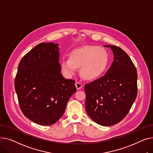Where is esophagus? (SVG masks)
<instances>
[{
	"mask_svg": "<svg viewBox=\"0 0 153 153\" xmlns=\"http://www.w3.org/2000/svg\"><path fill=\"white\" fill-rule=\"evenodd\" d=\"M75 86H76V88L78 90H79V89H80L81 88H82V84L79 83V82H76Z\"/></svg>",
	"mask_w": 153,
	"mask_h": 153,
	"instance_id": "1",
	"label": "esophagus"
}]
</instances>
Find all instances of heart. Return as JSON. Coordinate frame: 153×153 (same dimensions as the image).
I'll return each instance as SVG.
<instances>
[{
	"label": "heart",
	"mask_w": 153,
	"mask_h": 153,
	"mask_svg": "<svg viewBox=\"0 0 153 153\" xmlns=\"http://www.w3.org/2000/svg\"><path fill=\"white\" fill-rule=\"evenodd\" d=\"M110 62L109 53L105 48L96 46H85L71 51L69 58L63 59L61 67L68 76L74 75L80 67V74L88 79L101 77L107 69Z\"/></svg>",
	"instance_id": "1"
}]
</instances>
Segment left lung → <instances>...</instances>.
Segmentation results:
<instances>
[{"instance_id":"left-lung-1","label":"left lung","mask_w":153,"mask_h":153,"mask_svg":"<svg viewBox=\"0 0 153 153\" xmlns=\"http://www.w3.org/2000/svg\"><path fill=\"white\" fill-rule=\"evenodd\" d=\"M114 61L105 75L86 84L85 108L96 123L111 126L127 115L137 96V72L127 53L111 45Z\"/></svg>"}]
</instances>
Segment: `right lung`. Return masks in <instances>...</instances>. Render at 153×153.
<instances>
[{
  "mask_svg": "<svg viewBox=\"0 0 153 153\" xmlns=\"http://www.w3.org/2000/svg\"><path fill=\"white\" fill-rule=\"evenodd\" d=\"M58 46L53 42L35 46L22 59L15 79L23 114L41 125L55 123L76 91L75 80L65 79L61 74Z\"/></svg>",
  "mask_w": 153,
  "mask_h": 153,
  "instance_id": "1",
  "label": "right lung"
}]
</instances>
